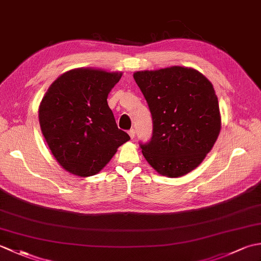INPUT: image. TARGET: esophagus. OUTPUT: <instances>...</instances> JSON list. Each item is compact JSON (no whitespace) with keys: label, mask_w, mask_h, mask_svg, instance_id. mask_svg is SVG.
<instances>
[{"label":"esophagus","mask_w":261,"mask_h":261,"mask_svg":"<svg viewBox=\"0 0 261 261\" xmlns=\"http://www.w3.org/2000/svg\"><path fill=\"white\" fill-rule=\"evenodd\" d=\"M127 134H129V136H130V138H131V139H135V136H136V131H135L134 129H131V130H129V131H127Z\"/></svg>","instance_id":"obj_1"}]
</instances>
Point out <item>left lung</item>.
Segmentation results:
<instances>
[{
	"label": "left lung",
	"mask_w": 261,
	"mask_h": 261,
	"mask_svg": "<svg viewBox=\"0 0 261 261\" xmlns=\"http://www.w3.org/2000/svg\"><path fill=\"white\" fill-rule=\"evenodd\" d=\"M134 79L152 116V137L142 154L160 175L180 177L203 162L221 130L219 101L198 70L173 66L143 70Z\"/></svg>",
	"instance_id": "8db88e82"
}]
</instances>
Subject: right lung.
Segmentation results:
<instances>
[{"label":"right lung","mask_w":261,"mask_h":261,"mask_svg":"<svg viewBox=\"0 0 261 261\" xmlns=\"http://www.w3.org/2000/svg\"><path fill=\"white\" fill-rule=\"evenodd\" d=\"M122 73L77 68L59 76L39 107V123L54 157L68 173L87 177L105 167L130 140L120 130L108 95Z\"/></svg>","instance_id":"obj_1"}]
</instances>
